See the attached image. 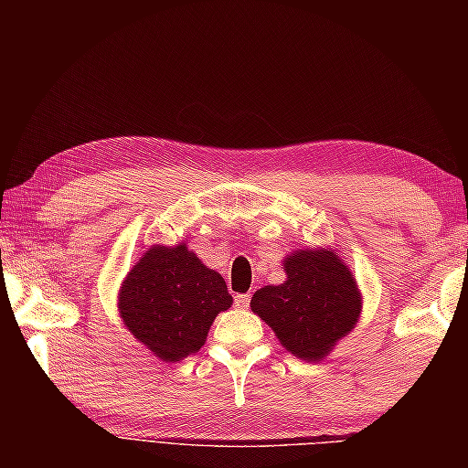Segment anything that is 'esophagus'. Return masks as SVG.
I'll list each match as a JSON object with an SVG mask.
<instances>
[{"label": "esophagus", "instance_id": "obj_1", "mask_svg": "<svg viewBox=\"0 0 468 468\" xmlns=\"http://www.w3.org/2000/svg\"><path fill=\"white\" fill-rule=\"evenodd\" d=\"M250 295L248 292H241V295H235V307H239V310H248L250 307Z\"/></svg>", "mask_w": 468, "mask_h": 468}]
</instances>
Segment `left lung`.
<instances>
[{
	"mask_svg": "<svg viewBox=\"0 0 468 468\" xmlns=\"http://www.w3.org/2000/svg\"><path fill=\"white\" fill-rule=\"evenodd\" d=\"M287 281L253 292L251 310L301 359L320 361L357 324L361 295L335 251L301 250L284 260Z\"/></svg>",
	"mask_w": 468,
	"mask_h": 468,
	"instance_id": "1",
	"label": "left lung"
}]
</instances>
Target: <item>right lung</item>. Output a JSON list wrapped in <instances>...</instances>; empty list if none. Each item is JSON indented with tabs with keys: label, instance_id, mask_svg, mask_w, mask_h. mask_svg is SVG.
<instances>
[{
	"label": "right lung",
	"instance_id": "add662e5",
	"mask_svg": "<svg viewBox=\"0 0 468 468\" xmlns=\"http://www.w3.org/2000/svg\"><path fill=\"white\" fill-rule=\"evenodd\" d=\"M231 303L223 276L206 268L184 243L150 248L120 292L125 326L163 361L200 351L218 312Z\"/></svg>",
	"mask_w": 468,
	"mask_h": 468
}]
</instances>
